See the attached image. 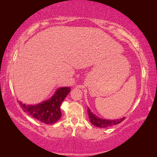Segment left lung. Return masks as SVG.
Wrapping results in <instances>:
<instances>
[{
    "instance_id": "obj_1",
    "label": "left lung",
    "mask_w": 157,
    "mask_h": 157,
    "mask_svg": "<svg viewBox=\"0 0 157 157\" xmlns=\"http://www.w3.org/2000/svg\"><path fill=\"white\" fill-rule=\"evenodd\" d=\"M88 115L90 119V122L94 125L100 127V128H105V127H111L115 124L121 123L122 121L124 120V118L121 119H116V120H106V119H102L95 116L89 109L88 108Z\"/></svg>"
}]
</instances>
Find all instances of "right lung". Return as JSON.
I'll return each instance as SVG.
<instances>
[{
	"label": "right lung",
	"mask_w": 157,
	"mask_h": 157,
	"mask_svg": "<svg viewBox=\"0 0 157 157\" xmlns=\"http://www.w3.org/2000/svg\"><path fill=\"white\" fill-rule=\"evenodd\" d=\"M70 91V87L59 88L50 100L36 105H25L19 102L23 110L34 118L45 124H53L62 116L60 106Z\"/></svg>",
	"instance_id": "obj_1"
}]
</instances>
